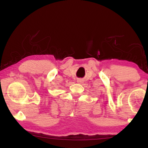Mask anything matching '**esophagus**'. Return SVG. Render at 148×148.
<instances>
[{
  "mask_svg": "<svg viewBox=\"0 0 148 148\" xmlns=\"http://www.w3.org/2000/svg\"><path fill=\"white\" fill-rule=\"evenodd\" d=\"M77 83H82V81L81 79H79V80H77Z\"/></svg>",
  "mask_w": 148,
  "mask_h": 148,
  "instance_id": "1",
  "label": "esophagus"
}]
</instances>
